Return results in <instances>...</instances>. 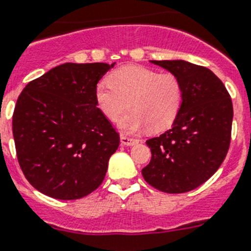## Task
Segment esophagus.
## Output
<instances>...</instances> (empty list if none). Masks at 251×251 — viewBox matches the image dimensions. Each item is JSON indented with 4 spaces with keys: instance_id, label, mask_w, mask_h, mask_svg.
I'll list each match as a JSON object with an SVG mask.
<instances>
[{
    "instance_id": "34e87169",
    "label": "esophagus",
    "mask_w": 251,
    "mask_h": 251,
    "mask_svg": "<svg viewBox=\"0 0 251 251\" xmlns=\"http://www.w3.org/2000/svg\"><path fill=\"white\" fill-rule=\"evenodd\" d=\"M120 139H121V144L122 145H132V144H135V143L138 142L136 139L130 138V136L124 135V134H122V135L120 136Z\"/></svg>"
}]
</instances>
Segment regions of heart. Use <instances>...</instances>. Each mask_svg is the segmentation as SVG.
I'll list each match as a JSON object with an SVG mask.
<instances>
[{
  "label": "heart",
  "instance_id": "obj_1",
  "mask_svg": "<svg viewBox=\"0 0 251 251\" xmlns=\"http://www.w3.org/2000/svg\"><path fill=\"white\" fill-rule=\"evenodd\" d=\"M94 100L111 121L130 107L119 120L124 131L136 132L145 126L151 131H162L177 119L184 102V84L171 71L124 66L113 71L108 81L97 84Z\"/></svg>",
  "mask_w": 251,
  "mask_h": 251
}]
</instances>
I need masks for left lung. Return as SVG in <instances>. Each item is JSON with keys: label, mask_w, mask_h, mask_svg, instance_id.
Masks as SVG:
<instances>
[{"label": "left lung", "mask_w": 251, "mask_h": 251, "mask_svg": "<svg viewBox=\"0 0 251 251\" xmlns=\"http://www.w3.org/2000/svg\"><path fill=\"white\" fill-rule=\"evenodd\" d=\"M151 62L180 77L184 102L171 129L147 140L151 158L142 175L157 190L186 193L204 184L225 161L232 100L220 77L207 67L182 60Z\"/></svg>", "instance_id": "8db88e82"}]
</instances>
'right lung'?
Returning <instances> with one entry per match:
<instances>
[{"label": "right lung", "instance_id": "add662e5", "mask_svg": "<svg viewBox=\"0 0 251 251\" xmlns=\"http://www.w3.org/2000/svg\"><path fill=\"white\" fill-rule=\"evenodd\" d=\"M113 65L67 64L26 84L12 115L20 168L38 191L74 201L104 180L120 135L97 107L94 89Z\"/></svg>", "mask_w": 251, "mask_h": 251}]
</instances>
